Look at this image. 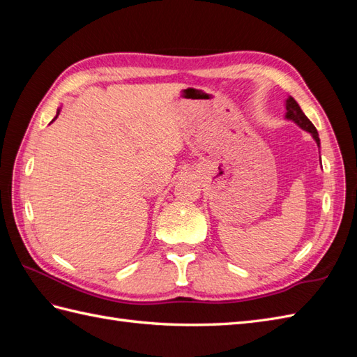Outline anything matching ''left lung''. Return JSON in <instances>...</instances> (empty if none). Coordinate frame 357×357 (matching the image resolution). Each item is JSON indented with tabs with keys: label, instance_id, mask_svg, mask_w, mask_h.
Instances as JSON below:
<instances>
[{
	"label": "left lung",
	"instance_id": "left-lung-1",
	"mask_svg": "<svg viewBox=\"0 0 357 357\" xmlns=\"http://www.w3.org/2000/svg\"><path fill=\"white\" fill-rule=\"evenodd\" d=\"M285 116H287L288 119L294 121V123L298 124L301 128H304V130H307V132L312 133V136L314 138V141L317 142V146H319L321 141H319V135H317L316 127L313 126L312 121H310V119L304 115V112L301 110L299 104L296 102L291 96L288 98V100H287V115H285Z\"/></svg>",
	"mask_w": 357,
	"mask_h": 357
}]
</instances>
